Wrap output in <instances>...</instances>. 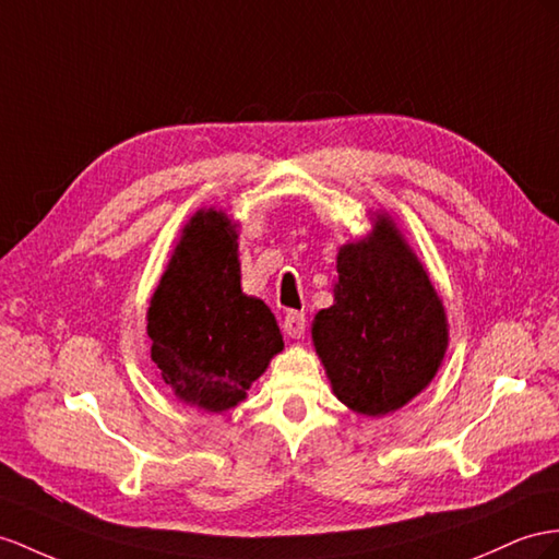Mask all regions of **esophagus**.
I'll return each instance as SVG.
<instances>
[{
    "instance_id": "1",
    "label": "esophagus",
    "mask_w": 559,
    "mask_h": 559,
    "mask_svg": "<svg viewBox=\"0 0 559 559\" xmlns=\"http://www.w3.org/2000/svg\"><path fill=\"white\" fill-rule=\"evenodd\" d=\"M305 328H307V317L302 311H288L283 319V331L288 333L293 340H299L305 335Z\"/></svg>"
}]
</instances>
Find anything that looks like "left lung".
<instances>
[{
    "mask_svg": "<svg viewBox=\"0 0 559 559\" xmlns=\"http://www.w3.org/2000/svg\"><path fill=\"white\" fill-rule=\"evenodd\" d=\"M337 250L333 307L311 321V342L333 394L359 416L406 406L435 380L449 321L427 269L388 212Z\"/></svg>",
    "mask_w": 559,
    "mask_h": 559,
    "instance_id": "obj_1",
    "label": "left lung"
}]
</instances>
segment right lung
<instances>
[{"label":"right lung","mask_w":559,"mask_h":559,"mask_svg":"<svg viewBox=\"0 0 559 559\" xmlns=\"http://www.w3.org/2000/svg\"><path fill=\"white\" fill-rule=\"evenodd\" d=\"M146 321L157 378L207 413L238 406L285 347L271 309L240 288L238 224L217 207L183 224Z\"/></svg>","instance_id":"right-lung-1"}]
</instances>
